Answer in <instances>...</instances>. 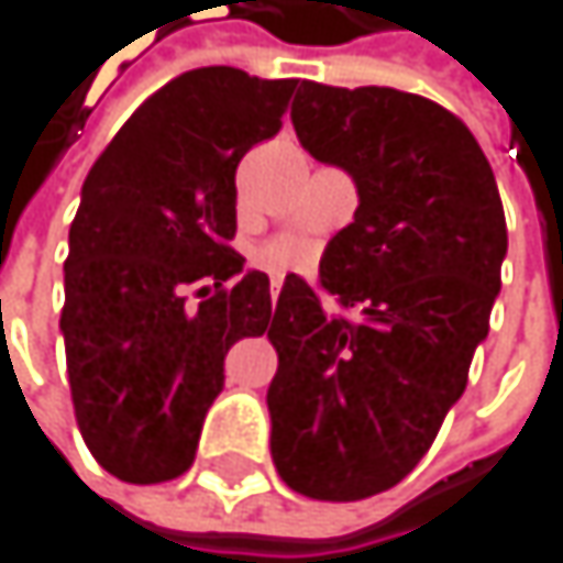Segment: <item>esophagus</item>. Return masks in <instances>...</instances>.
<instances>
[{
  "label": "esophagus",
  "mask_w": 563,
  "mask_h": 563,
  "mask_svg": "<svg viewBox=\"0 0 563 563\" xmlns=\"http://www.w3.org/2000/svg\"><path fill=\"white\" fill-rule=\"evenodd\" d=\"M277 292H280V280L271 283V296H274V299H277Z\"/></svg>",
  "instance_id": "obj_1"
}]
</instances>
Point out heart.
Masks as SVG:
<instances>
[{"instance_id":"heart-1","label":"heart","mask_w":563,"mask_h":563,"mask_svg":"<svg viewBox=\"0 0 563 563\" xmlns=\"http://www.w3.org/2000/svg\"><path fill=\"white\" fill-rule=\"evenodd\" d=\"M261 261L274 274H292V271H312L316 264V247L296 238H277L261 251Z\"/></svg>"}]
</instances>
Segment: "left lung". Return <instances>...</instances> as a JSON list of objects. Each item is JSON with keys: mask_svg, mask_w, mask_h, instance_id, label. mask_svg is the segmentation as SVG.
Listing matches in <instances>:
<instances>
[{"mask_svg": "<svg viewBox=\"0 0 563 563\" xmlns=\"http://www.w3.org/2000/svg\"><path fill=\"white\" fill-rule=\"evenodd\" d=\"M292 126L358 188L355 221L319 286L289 274L267 339L271 453L299 496L358 503L397 486L463 397L503 286L506 211L476 136L446 107L394 87L302 80Z\"/></svg>", "mask_w": 563, "mask_h": 563, "instance_id": "obj_1", "label": "left lung"}]
</instances>
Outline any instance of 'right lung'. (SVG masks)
Here are the masks:
<instances>
[{"instance_id":"right-lung-1","label":"right lung","mask_w":563,"mask_h":563,"mask_svg":"<svg viewBox=\"0 0 563 563\" xmlns=\"http://www.w3.org/2000/svg\"><path fill=\"white\" fill-rule=\"evenodd\" d=\"M296 80L195 67L156 90L80 188L60 332L80 437L123 483L181 476L224 355L271 325V280L244 271L234 172L280 133Z\"/></svg>"}]
</instances>
